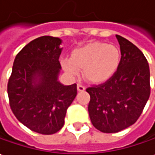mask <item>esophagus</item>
Wrapping results in <instances>:
<instances>
[{
  "label": "esophagus",
  "mask_w": 155,
  "mask_h": 155,
  "mask_svg": "<svg viewBox=\"0 0 155 155\" xmlns=\"http://www.w3.org/2000/svg\"><path fill=\"white\" fill-rule=\"evenodd\" d=\"M86 87L84 86H82L81 84H77V90L79 91H85Z\"/></svg>",
  "instance_id": "1"
}]
</instances>
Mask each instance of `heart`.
I'll return each instance as SVG.
<instances>
[{"label": "heart", "instance_id": "1", "mask_svg": "<svg viewBox=\"0 0 155 155\" xmlns=\"http://www.w3.org/2000/svg\"><path fill=\"white\" fill-rule=\"evenodd\" d=\"M120 60V51L116 46L92 41L74 48L70 58H62L60 64L64 71L71 76L77 75L79 69H83V76L86 81L101 84L114 75Z\"/></svg>", "mask_w": 155, "mask_h": 155}]
</instances>
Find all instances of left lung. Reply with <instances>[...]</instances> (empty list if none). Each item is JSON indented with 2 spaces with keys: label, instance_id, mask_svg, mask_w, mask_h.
Here are the masks:
<instances>
[{
  "label": "left lung",
  "instance_id": "obj_1",
  "mask_svg": "<svg viewBox=\"0 0 155 155\" xmlns=\"http://www.w3.org/2000/svg\"><path fill=\"white\" fill-rule=\"evenodd\" d=\"M121 53L117 72L108 81L88 87V112L95 128L114 133L133 125L150 95V72L143 53L134 44L116 35Z\"/></svg>",
  "mask_w": 155,
  "mask_h": 155
}]
</instances>
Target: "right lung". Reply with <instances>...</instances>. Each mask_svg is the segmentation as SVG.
<instances>
[{
    "label": "right lung",
    "instance_id": "right-lung-1",
    "mask_svg": "<svg viewBox=\"0 0 155 155\" xmlns=\"http://www.w3.org/2000/svg\"><path fill=\"white\" fill-rule=\"evenodd\" d=\"M62 40L36 38L17 54L7 84L12 113L33 131L51 135L64 126L66 111L77 94V86L58 81Z\"/></svg>",
    "mask_w": 155,
    "mask_h": 155
}]
</instances>
